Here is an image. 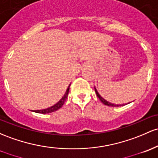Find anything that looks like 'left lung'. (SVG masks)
<instances>
[{"mask_svg": "<svg viewBox=\"0 0 158 158\" xmlns=\"http://www.w3.org/2000/svg\"><path fill=\"white\" fill-rule=\"evenodd\" d=\"M94 89H95V92H96L97 95H98V98L100 99V101H101L102 103H103V104H104V105H106V106H123V105H116V104H112V103H110V102L106 101V100L105 99H103V98H102L101 96H100V94H99V93L98 92V91H97L96 88H94Z\"/></svg>", "mask_w": 158, "mask_h": 158, "instance_id": "left-lung-1", "label": "left lung"}]
</instances>
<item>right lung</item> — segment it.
<instances>
[{
    "instance_id": "obj_1",
    "label": "right lung",
    "mask_w": 158,
    "mask_h": 158,
    "mask_svg": "<svg viewBox=\"0 0 158 158\" xmlns=\"http://www.w3.org/2000/svg\"><path fill=\"white\" fill-rule=\"evenodd\" d=\"M70 85H69V87L67 88V91H66L65 94L64 95L63 98L60 99V101L58 102V103H57L56 104H55L54 106H52L49 107V108L45 109V110H35V111H34V112H37V113L46 114V113H51V112H55V111H57L58 110H59L60 108H61V106L64 105V102L66 101V100H67V96H68L69 90H70Z\"/></svg>"
}]
</instances>
